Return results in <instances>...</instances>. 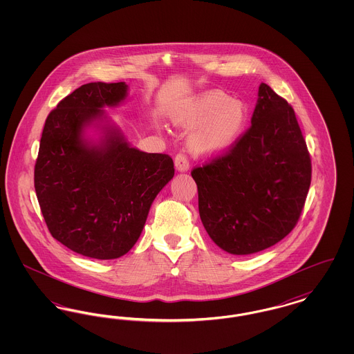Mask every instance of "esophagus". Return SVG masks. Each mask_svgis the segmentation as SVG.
I'll return each mask as SVG.
<instances>
[{"mask_svg": "<svg viewBox=\"0 0 354 354\" xmlns=\"http://www.w3.org/2000/svg\"><path fill=\"white\" fill-rule=\"evenodd\" d=\"M175 167L178 171H187L189 167V162H188V158L187 155H185L183 152H179L176 156H175Z\"/></svg>", "mask_w": 354, "mask_h": 354, "instance_id": "esophagus-1", "label": "esophagus"}]
</instances>
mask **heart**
<instances>
[{
    "label": "heart",
    "instance_id": "1",
    "mask_svg": "<svg viewBox=\"0 0 354 354\" xmlns=\"http://www.w3.org/2000/svg\"><path fill=\"white\" fill-rule=\"evenodd\" d=\"M248 118L243 102L219 90L203 93L185 103L176 122L185 129H196L191 138L192 150L219 153L235 143Z\"/></svg>",
    "mask_w": 354,
    "mask_h": 354
}]
</instances>
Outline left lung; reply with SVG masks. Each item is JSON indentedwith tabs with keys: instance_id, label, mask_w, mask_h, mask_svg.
I'll return each mask as SVG.
<instances>
[{
	"instance_id": "1",
	"label": "left lung",
	"mask_w": 354,
	"mask_h": 354,
	"mask_svg": "<svg viewBox=\"0 0 354 354\" xmlns=\"http://www.w3.org/2000/svg\"><path fill=\"white\" fill-rule=\"evenodd\" d=\"M251 126L227 150L191 171L209 237L234 254L259 252L297 224L312 179L293 107L259 86Z\"/></svg>"
}]
</instances>
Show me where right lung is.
I'll return each instance as SVG.
<instances>
[{
    "mask_svg": "<svg viewBox=\"0 0 354 354\" xmlns=\"http://www.w3.org/2000/svg\"><path fill=\"white\" fill-rule=\"evenodd\" d=\"M124 82L82 84L48 115L34 166V188L51 236L68 250L109 260L129 252L158 192L172 179L167 153L130 147L117 133L87 146L84 126L126 97Z\"/></svg>",
    "mask_w": 354,
    "mask_h": 354,
    "instance_id": "right-lung-1",
    "label": "right lung"
}]
</instances>
